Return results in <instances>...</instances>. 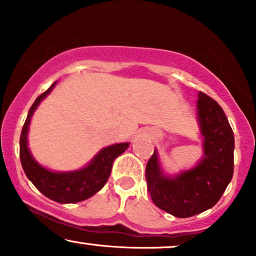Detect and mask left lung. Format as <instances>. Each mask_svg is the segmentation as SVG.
<instances>
[{
	"label": "left lung",
	"instance_id": "obj_1",
	"mask_svg": "<svg viewBox=\"0 0 256 256\" xmlns=\"http://www.w3.org/2000/svg\"><path fill=\"white\" fill-rule=\"evenodd\" d=\"M198 114L204 136V158L198 165L170 177L164 173L154 150L146 167L152 202L178 218H189L212 208L234 176V137L224 110L200 91Z\"/></svg>",
	"mask_w": 256,
	"mask_h": 256
}]
</instances>
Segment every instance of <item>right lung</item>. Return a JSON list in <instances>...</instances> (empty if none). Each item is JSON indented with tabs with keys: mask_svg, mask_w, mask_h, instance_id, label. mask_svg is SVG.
<instances>
[{
	"mask_svg": "<svg viewBox=\"0 0 256 256\" xmlns=\"http://www.w3.org/2000/svg\"><path fill=\"white\" fill-rule=\"evenodd\" d=\"M56 82L46 92L40 95L31 106L20 134V161L26 177L46 198L58 204H76L84 201L100 192L110 178L112 165L116 158L128 148L130 143H118L104 148L88 166L77 171L52 172L40 166L32 158L28 146V134L31 116L43 98L50 94Z\"/></svg>",
	"mask_w": 256,
	"mask_h": 256,
	"instance_id": "add662e5",
	"label": "right lung"
}]
</instances>
